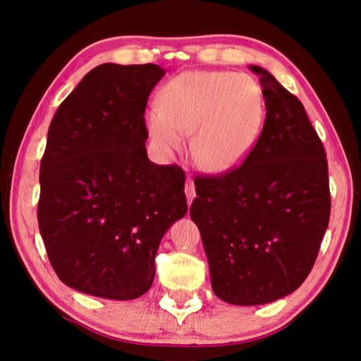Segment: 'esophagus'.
<instances>
[{"label":"esophagus","mask_w":361,"mask_h":361,"mask_svg":"<svg viewBox=\"0 0 361 361\" xmlns=\"http://www.w3.org/2000/svg\"><path fill=\"white\" fill-rule=\"evenodd\" d=\"M185 192H186V197H188V204L191 205L194 197H195V188H194V181L192 180H186Z\"/></svg>","instance_id":"esophagus-1"}]
</instances>
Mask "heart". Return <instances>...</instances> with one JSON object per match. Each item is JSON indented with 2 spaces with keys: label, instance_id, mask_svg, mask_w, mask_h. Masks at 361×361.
Returning <instances> with one entry per match:
<instances>
[{
  "label": "heart",
  "instance_id": "b5f03b06",
  "mask_svg": "<svg viewBox=\"0 0 361 361\" xmlns=\"http://www.w3.org/2000/svg\"><path fill=\"white\" fill-rule=\"evenodd\" d=\"M266 118L259 82L245 73L186 71L161 92V106L149 108L145 124L152 143L170 156L194 133L192 156L213 175L240 167L258 143Z\"/></svg>",
  "mask_w": 361,
  "mask_h": 361
}]
</instances>
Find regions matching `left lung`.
Here are the masks:
<instances>
[{"mask_svg": "<svg viewBox=\"0 0 361 361\" xmlns=\"http://www.w3.org/2000/svg\"><path fill=\"white\" fill-rule=\"evenodd\" d=\"M266 121L252 154L221 176L195 178L189 210L213 293L234 305L267 304L298 290L329 221L328 162L302 103L261 66Z\"/></svg>", "mask_w": 361, "mask_h": 361, "instance_id": "8db88e82", "label": "left lung"}]
</instances>
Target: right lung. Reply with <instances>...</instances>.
I'll list each match as a JSON object with an SVG mask.
<instances>
[{
    "instance_id": "right-lung-1",
    "label": "right lung",
    "mask_w": 361,
    "mask_h": 361,
    "mask_svg": "<svg viewBox=\"0 0 361 361\" xmlns=\"http://www.w3.org/2000/svg\"><path fill=\"white\" fill-rule=\"evenodd\" d=\"M166 70L103 63L59 106L41 159L38 224L70 288L116 301L145 295L162 237L186 215L185 173L146 154L145 108Z\"/></svg>"
}]
</instances>
